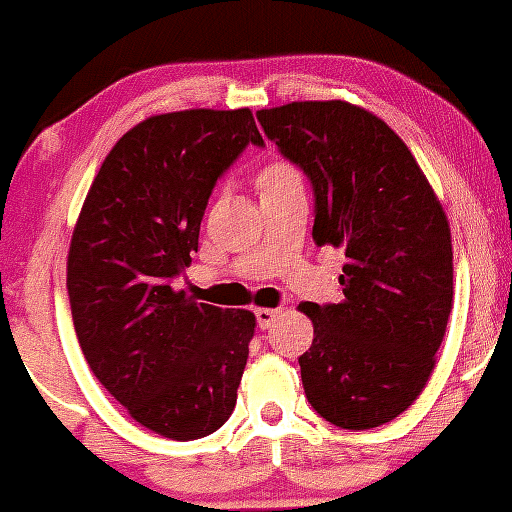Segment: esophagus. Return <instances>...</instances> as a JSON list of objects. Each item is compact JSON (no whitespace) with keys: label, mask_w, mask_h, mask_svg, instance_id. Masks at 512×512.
Wrapping results in <instances>:
<instances>
[{"label":"esophagus","mask_w":512,"mask_h":512,"mask_svg":"<svg viewBox=\"0 0 512 512\" xmlns=\"http://www.w3.org/2000/svg\"><path fill=\"white\" fill-rule=\"evenodd\" d=\"M254 315H256V323L261 330H270L277 320V315H280V311H277V308H256Z\"/></svg>","instance_id":"34e87169"}]
</instances>
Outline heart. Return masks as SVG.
<instances>
[{
    "mask_svg": "<svg viewBox=\"0 0 512 512\" xmlns=\"http://www.w3.org/2000/svg\"><path fill=\"white\" fill-rule=\"evenodd\" d=\"M292 180H299V175H296V170L292 166H287V163H273V166H268L261 175H258V189H261V192H268V189L280 187Z\"/></svg>",
    "mask_w": 512,
    "mask_h": 512,
    "instance_id": "1",
    "label": "heart"
}]
</instances>
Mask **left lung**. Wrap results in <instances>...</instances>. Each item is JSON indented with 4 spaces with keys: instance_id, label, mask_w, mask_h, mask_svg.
I'll return each mask as SVG.
<instances>
[{
    "instance_id": "obj_1",
    "label": "left lung",
    "mask_w": 512,
    "mask_h": 512,
    "mask_svg": "<svg viewBox=\"0 0 512 512\" xmlns=\"http://www.w3.org/2000/svg\"><path fill=\"white\" fill-rule=\"evenodd\" d=\"M313 187L315 244L342 246V304H301L315 413L342 430L401 415L425 389L453 306L451 230L410 149L370 111L292 102L256 113Z\"/></svg>"
}]
</instances>
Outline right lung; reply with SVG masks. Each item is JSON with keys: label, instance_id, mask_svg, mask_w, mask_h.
Listing matches in <instances>:
<instances>
[{"label": "right lung", "instance_id": "add662e5", "mask_svg": "<svg viewBox=\"0 0 512 512\" xmlns=\"http://www.w3.org/2000/svg\"><path fill=\"white\" fill-rule=\"evenodd\" d=\"M249 144H266L249 109L151 116L109 151L73 230L66 285L85 361L161 437L201 439L235 410L254 313L197 304L173 282Z\"/></svg>", "mask_w": 512, "mask_h": 512}]
</instances>
